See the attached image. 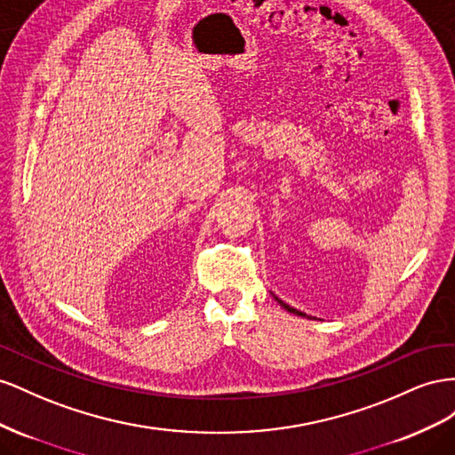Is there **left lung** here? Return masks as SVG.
<instances>
[{"label":"left lung","instance_id":"8db88e82","mask_svg":"<svg viewBox=\"0 0 455 455\" xmlns=\"http://www.w3.org/2000/svg\"><path fill=\"white\" fill-rule=\"evenodd\" d=\"M276 301H278L285 310H288V313H293V315H297V316H305V315L299 313V310H297V308H293V307H290V305H285L282 299H278V297H276Z\"/></svg>","mask_w":455,"mask_h":455}]
</instances>
